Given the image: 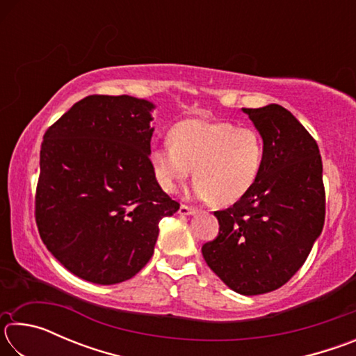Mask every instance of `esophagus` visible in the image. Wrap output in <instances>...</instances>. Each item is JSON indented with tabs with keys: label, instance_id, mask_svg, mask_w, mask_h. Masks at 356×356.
Segmentation results:
<instances>
[{
	"label": "esophagus",
	"instance_id": "1",
	"mask_svg": "<svg viewBox=\"0 0 356 356\" xmlns=\"http://www.w3.org/2000/svg\"><path fill=\"white\" fill-rule=\"evenodd\" d=\"M179 213L184 215V216L195 215L196 213V209L195 207H188V206H185V204H182V206H180V209H179Z\"/></svg>",
	"mask_w": 356,
	"mask_h": 356
}]
</instances>
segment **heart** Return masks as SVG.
I'll return each mask as SVG.
<instances>
[{
	"instance_id": "obj_1",
	"label": "heart",
	"mask_w": 356,
	"mask_h": 356,
	"mask_svg": "<svg viewBox=\"0 0 356 356\" xmlns=\"http://www.w3.org/2000/svg\"><path fill=\"white\" fill-rule=\"evenodd\" d=\"M264 159V140L256 129L207 119L182 120L171 130V143L155 144L149 152L161 190L177 191L193 172L195 196L218 206L242 200L257 182Z\"/></svg>"
}]
</instances>
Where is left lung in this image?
Segmentation results:
<instances>
[{"label": "left lung", "instance_id": "obj_1", "mask_svg": "<svg viewBox=\"0 0 356 356\" xmlns=\"http://www.w3.org/2000/svg\"><path fill=\"white\" fill-rule=\"evenodd\" d=\"M265 146L262 171L242 200L215 212L202 245L213 273L242 295L276 291L298 272L325 222L322 159L309 131L281 105L242 108Z\"/></svg>", "mask_w": 356, "mask_h": 356}]
</instances>
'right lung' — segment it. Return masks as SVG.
Masks as SVG:
<instances>
[{"instance_id":"obj_1","label":"right lung","mask_w":356,"mask_h":356,"mask_svg":"<svg viewBox=\"0 0 356 356\" xmlns=\"http://www.w3.org/2000/svg\"><path fill=\"white\" fill-rule=\"evenodd\" d=\"M154 108L88 95L45 131L35 222L48 251L84 281L134 278L154 254L160 220L180 207L150 166Z\"/></svg>"}]
</instances>
